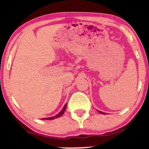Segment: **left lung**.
Masks as SVG:
<instances>
[{
  "instance_id": "obj_1",
  "label": "left lung",
  "mask_w": 149,
  "mask_h": 149,
  "mask_svg": "<svg viewBox=\"0 0 149 149\" xmlns=\"http://www.w3.org/2000/svg\"><path fill=\"white\" fill-rule=\"evenodd\" d=\"M98 112L100 113H102V114H105V113H104V112H102V111H98Z\"/></svg>"
}]
</instances>
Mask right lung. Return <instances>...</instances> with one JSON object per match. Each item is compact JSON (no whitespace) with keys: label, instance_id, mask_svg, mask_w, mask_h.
<instances>
[{"label":"right lung","instance_id":"obj_1","mask_svg":"<svg viewBox=\"0 0 149 149\" xmlns=\"http://www.w3.org/2000/svg\"><path fill=\"white\" fill-rule=\"evenodd\" d=\"M66 104L64 105V108H63V109H62V110H61V111L59 112V113L57 114V115L53 116V117H51V118H42V119H43V120H53V119H54V118H57L60 117V116H61V115H62V114L64 113L65 109H66Z\"/></svg>","mask_w":149,"mask_h":149}]
</instances>
